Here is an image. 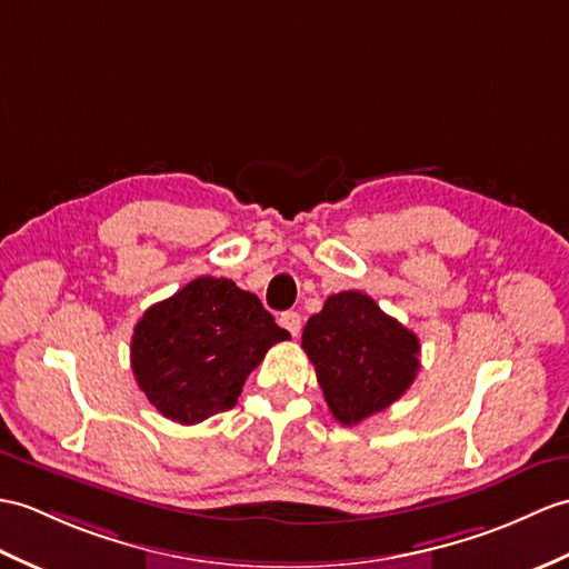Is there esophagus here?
<instances>
[{
    "label": "esophagus",
    "mask_w": 569,
    "mask_h": 569,
    "mask_svg": "<svg viewBox=\"0 0 569 569\" xmlns=\"http://www.w3.org/2000/svg\"><path fill=\"white\" fill-rule=\"evenodd\" d=\"M279 322H281V327L283 329H288L290 332V337H298L300 335V327H302V320H300V315L298 312H283L281 317H279Z\"/></svg>",
    "instance_id": "1"
}]
</instances>
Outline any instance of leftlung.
<instances>
[{"instance_id": "obj_1", "label": "left lung", "mask_w": 569, "mask_h": 569, "mask_svg": "<svg viewBox=\"0 0 569 569\" xmlns=\"http://www.w3.org/2000/svg\"><path fill=\"white\" fill-rule=\"evenodd\" d=\"M329 412L353 427L400 400L419 371V339L378 302L359 293L329 296L302 329Z\"/></svg>"}]
</instances>
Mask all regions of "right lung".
Segmentation results:
<instances>
[{
  "label": "right lung",
  "mask_w": 569,
  "mask_h": 569,
  "mask_svg": "<svg viewBox=\"0 0 569 569\" xmlns=\"http://www.w3.org/2000/svg\"><path fill=\"white\" fill-rule=\"evenodd\" d=\"M286 339L254 293L201 276L144 310L130 366L157 412L189 427L232 409L247 376Z\"/></svg>",
  "instance_id": "obj_1"
}]
</instances>
